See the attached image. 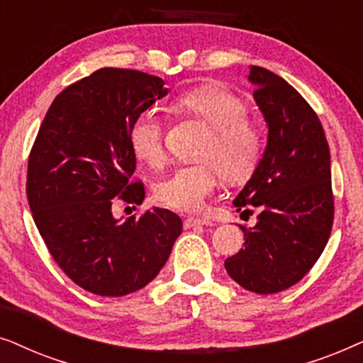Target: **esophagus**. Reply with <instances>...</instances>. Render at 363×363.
<instances>
[{
	"mask_svg": "<svg viewBox=\"0 0 363 363\" xmlns=\"http://www.w3.org/2000/svg\"><path fill=\"white\" fill-rule=\"evenodd\" d=\"M201 225H211L210 220H205V218H186L185 221H183V226H185V230H190L193 226H201Z\"/></svg>",
	"mask_w": 363,
	"mask_h": 363,
	"instance_id": "1",
	"label": "esophagus"
}]
</instances>
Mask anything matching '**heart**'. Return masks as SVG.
I'll use <instances>...</instances> for the list:
<instances>
[{"label":"heart","instance_id":"obj_1","mask_svg":"<svg viewBox=\"0 0 363 363\" xmlns=\"http://www.w3.org/2000/svg\"><path fill=\"white\" fill-rule=\"evenodd\" d=\"M177 106L206 122L211 135L198 153L201 160L178 167L157 183L153 195L158 205L195 213L205 206L223 177L242 183L255 173L262 155V133L247 118L250 107L245 99L226 87H195L183 92ZM128 143L138 160L152 168L162 167L167 160L162 117L152 111L140 113L128 130Z\"/></svg>","mask_w":363,"mask_h":363}]
</instances>
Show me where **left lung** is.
Segmentation results:
<instances>
[{
    "label": "left lung",
    "mask_w": 363,
    "mask_h": 363,
    "mask_svg": "<svg viewBox=\"0 0 363 363\" xmlns=\"http://www.w3.org/2000/svg\"><path fill=\"white\" fill-rule=\"evenodd\" d=\"M255 101L269 127L267 147L251 180L233 201L257 208L255 228L225 267L238 284L274 294L299 282L315 264L334 223L330 153L319 117L291 84L251 66Z\"/></svg>",
    "instance_id": "left-lung-1"
}]
</instances>
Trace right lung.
Listing matches in <instances>:
<instances>
[{
    "label": "right lung",
    "instance_id": "right-lung-1",
    "mask_svg": "<svg viewBox=\"0 0 363 363\" xmlns=\"http://www.w3.org/2000/svg\"><path fill=\"white\" fill-rule=\"evenodd\" d=\"M163 79L104 67L54 99L28 158L26 195L39 235L72 282L121 297L145 287L170 256L182 218L152 208L117 221L116 198L135 208L145 198L132 182V122L167 96Z\"/></svg>",
    "mask_w": 363,
    "mask_h": 363
}]
</instances>
